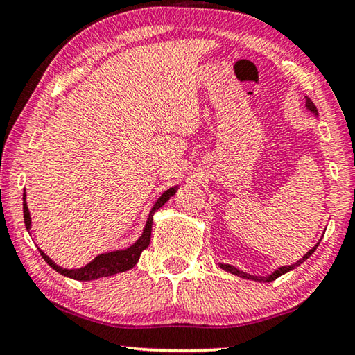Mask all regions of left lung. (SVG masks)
Segmentation results:
<instances>
[{"mask_svg": "<svg viewBox=\"0 0 355 355\" xmlns=\"http://www.w3.org/2000/svg\"><path fill=\"white\" fill-rule=\"evenodd\" d=\"M306 110L309 111V112H312L313 114V117H318V111H317V106L313 105V102L312 100L309 98V97H306ZM320 241L322 239H318V243L312 247V249L309 250V252H306V255L303 257V258H300L297 263H293V264H291V266H282V267H278V269H275L273 270L270 275H267V277H259V275H252V273H247V272H244V270H241V269H238V267H235V266H230V264H224V263H218V266L220 267V269L223 270H225V272H230V273H233V275H236V277H239V278H245V279H252V282H258V283H270V282H273V279H277L278 277H282V275H284V273H287V272H291V270H293L295 269V267H298L300 264H303L304 261L309 258L313 252L317 250V247H318V244H320Z\"/></svg>", "mask_w": 355, "mask_h": 355, "instance_id": "8db88e82", "label": "left lung"}]
</instances>
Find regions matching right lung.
Segmentation results:
<instances>
[{"mask_svg":"<svg viewBox=\"0 0 355 355\" xmlns=\"http://www.w3.org/2000/svg\"><path fill=\"white\" fill-rule=\"evenodd\" d=\"M178 187L179 185H173L171 189L164 191L162 195L159 196V199L156 200L155 205L151 207V210L148 213V218H146V224L144 227L142 235H140L139 239L135 241V243H132L130 247H126V249H117L112 252L100 253V255L92 259L89 264H86L85 267H80V269H63L62 266H58L55 261L46 255L42 249H40V253H42V257L46 263H48L53 270L58 272L60 275L77 279V282H92V279L111 277V275H116V273H122V272L130 270L137 264L140 253H142L150 244L153 215H155L156 210H159L160 207L166 202V200L175 195ZM23 213H24V225L29 232L32 227V219H31L28 202H26V190L23 193Z\"/></svg>","mask_w":355,"mask_h":355,"instance_id":"obj_1","label":"right lung"}]
</instances>
